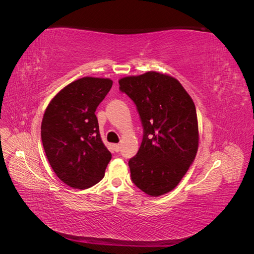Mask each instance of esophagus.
I'll return each instance as SVG.
<instances>
[{
	"mask_svg": "<svg viewBox=\"0 0 254 254\" xmlns=\"http://www.w3.org/2000/svg\"><path fill=\"white\" fill-rule=\"evenodd\" d=\"M113 147H114V150L118 152L121 149V144H113Z\"/></svg>",
	"mask_w": 254,
	"mask_h": 254,
	"instance_id": "34e87169",
	"label": "esophagus"
}]
</instances>
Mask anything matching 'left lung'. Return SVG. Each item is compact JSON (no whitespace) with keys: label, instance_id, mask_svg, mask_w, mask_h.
<instances>
[{"label":"left lung","instance_id":"8db88e82","mask_svg":"<svg viewBox=\"0 0 254 254\" xmlns=\"http://www.w3.org/2000/svg\"><path fill=\"white\" fill-rule=\"evenodd\" d=\"M136 105L144 128L136 155L129 160L131 179L145 194L159 197L178 186L199 145L195 104L178 79L156 71L119 80Z\"/></svg>","mask_w":254,"mask_h":254}]
</instances>
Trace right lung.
Returning <instances> with one entry per match:
<instances>
[{"instance_id": "add662e5", "label": "right lung", "mask_w": 254, "mask_h": 254, "mask_svg": "<svg viewBox=\"0 0 254 254\" xmlns=\"http://www.w3.org/2000/svg\"><path fill=\"white\" fill-rule=\"evenodd\" d=\"M110 78L82 77L52 98L43 114L41 139L58 178L84 190L101 181L111 160L99 134L95 110L110 91Z\"/></svg>"}]
</instances>
